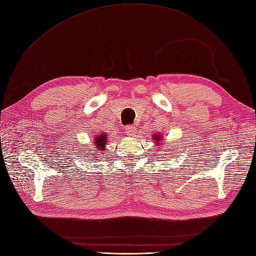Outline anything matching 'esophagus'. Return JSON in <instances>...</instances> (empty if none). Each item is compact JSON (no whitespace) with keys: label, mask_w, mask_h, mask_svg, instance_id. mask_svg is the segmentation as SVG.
Instances as JSON below:
<instances>
[{"label":"esophagus","mask_w":256,"mask_h":256,"mask_svg":"<svg viewBox=\"0 0 256 256\" xmlns=\"http://www.w3.org/2000/svg\"><path fill=\"white\" fill-rule=\"evenodd\" d=\"M126 132L128 136H135L136 134V128L134 126H126Z\"/></svg>","instance_id":"esophagus-1"}]
</instances>
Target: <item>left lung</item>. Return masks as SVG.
Segmentation results:
<instances>
[{"label": "left lung", "instance_id": "1", "mask_svg": "<svg viewBox=\"0 0 256 256\" xmlns=\"http://www.w3.org/2000/svg\"><path fill=\"white\" fill-rule=\"evenodd\" d=\"M154 140H161V137H160V135H156V137Z\"/></svg>", "mask_w": 256, "mask_h": 256}]
</instances>
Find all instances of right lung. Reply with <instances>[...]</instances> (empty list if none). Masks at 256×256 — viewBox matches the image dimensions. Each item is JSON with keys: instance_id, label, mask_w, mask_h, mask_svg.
<instances>
[{"instance_id": "obj_1", "label": "right lung", "mask_w": 256, "mask_h": 256, "mask_svg": "<svg viewBox=\"0 0 256 256\" xmlns=\"http://www.w3.org/2000/svg\"><path fill=\"white\" fill-rule=\"evenodd\" d=\"M107 135L106 134H102L100 136L96 137L95 140V146H97V150H104V146H106V142H107ZM96 150V152H97Z\"/></svg>"}]
</instances>
